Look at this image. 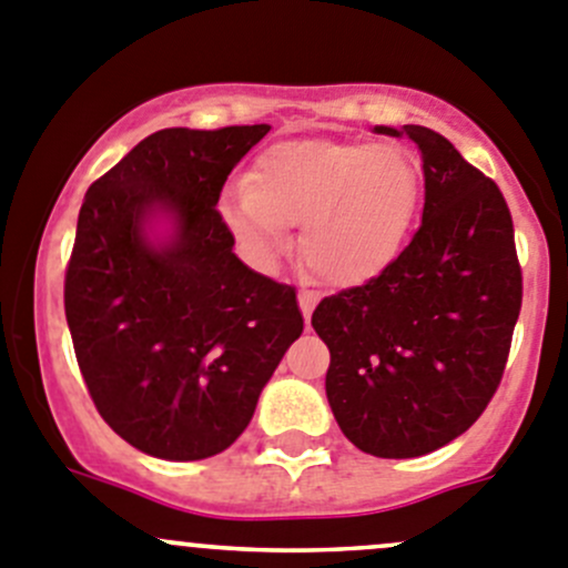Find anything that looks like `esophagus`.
<instances>
[{
    "instance_id": "esophagus-1",
    "label": "esophagus",
    "mask_w": 568,
    "mask_h": 568,
    "mask_svg": "<svg viewBox=\"0 0 568 568\" xmlns=\"http://www.w3.org/2000/svg\"><path fill=\"white\" fill-rule=\"evenodd\" d=\"M316 302H318V296L313 294V291H300V307H302V316H305V321L311 318Z\"/></svg>"
}]
</instances>
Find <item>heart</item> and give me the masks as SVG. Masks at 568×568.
Returning <instances> with one entry per match:
<instances>
[{"label": "heart", "instance_id": "1", "mask_svg": "<svg viewBox=\"0 0 568 568\" xmlns=\"http://www.w3.org/2000/svg\"><path fill=\"white\" fill-rule=\"evenodd\" d=\"M420 168L393 142L294 136L268 145L247 181L227 189L220 216L255 266L288 255L302 227V261L332 288H357L393 266L415 225Z\"/></svg>", "mask_w": 568, "mask_h": 568}]
</instances>
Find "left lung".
I'll return each mask as SVG.
<instances>
[{"label":"left lung","mask_w":568,"mask_h":568,"mask_svg":"<svg viewBox=\"0 0 568 568\" xmlns=\"http://www.w3.org/2000/svg\"><path fill=\"white\" fill-rule=\"evenodd\" d=\"M406 134L426 203L409 247L371 283L321 300L326 400L348 443L415 459L467 432L503 379L523 307V268L503 192L437 131Z\"/></svg>","instance_id":"left-lung-1"}]
</instances>
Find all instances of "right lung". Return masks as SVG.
Masks as SVG:
<instances>
[{
	"label": "right lung",
	"instance_id": "obj_1",
	"mask_svg": "<svg viewBox=\"0 0 568 568\" xmlns=\"http://www.w3.org/2000/svg\"><path fill=\"white\" fill-rule=\"evenodd\" d=\"M272 125L162 129L84 194L65 318L95 409L168 462L222 454L302 335L291 285L244 266L216 203Z\"/></svg>",
	"mask_w": 568,
	"mask_h": 568
}]
</instances>
